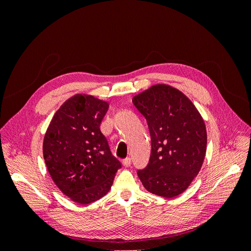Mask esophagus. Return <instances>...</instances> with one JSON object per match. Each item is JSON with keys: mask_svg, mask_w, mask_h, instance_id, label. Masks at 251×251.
Segmentation results:
<instances>
[{"mask_svg": "<svg viewBox=\"0 0 251 251\" xmlns=\"http://www.w3.org/2000/svg\"><path fill=\"white\" fill-rule=\"evenodd\" d=\"M131 163H132L131 158H126L123 160V164H124V166H126V168H128V166L131 165Z\"/></svg>", "mask_w": 251, "mask_h": 251, "instance_id": "esophagus-1", "label": "esophagus"}]
</instances>
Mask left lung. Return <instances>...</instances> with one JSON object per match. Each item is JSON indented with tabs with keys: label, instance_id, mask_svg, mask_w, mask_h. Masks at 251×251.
<instances>
[{
	"label": "left lung",
	"instance_id": "8db88e82",
	"mask_svg": "<svg viewBox=\"0 0 251 251\" xmlns=\"http://www.w3.org/2000/svg\"><path fill=\"white\" fill-rule=\"evenodd\" d=\"M151 135L148 165L137 174L147 191L164 198L183 193L201 170L206 153L204 120L188 98L168 85H155L133 98Z\"/></svg>",
	"mask_w": 251,
	"mask_h": 251
}]
</instances>
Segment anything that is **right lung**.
Segmentation results:
<instances>
[{"mask_svg": "<svg viewBox=\"0 0 251 251\" xmlns=\"http://www.w3.org/2000/svg\"><path fill=\"white\" fill-rule=\"evenodd\" d=\"M108 109V102L77 94L60 105L45 134L43 154L50 176L79 204L102 198L121 168L100 128Z\"/></svg>", "mask_w": 251, "mask_h": 251, "instance_id": "1", "label": "right lung"}]
</instances>
